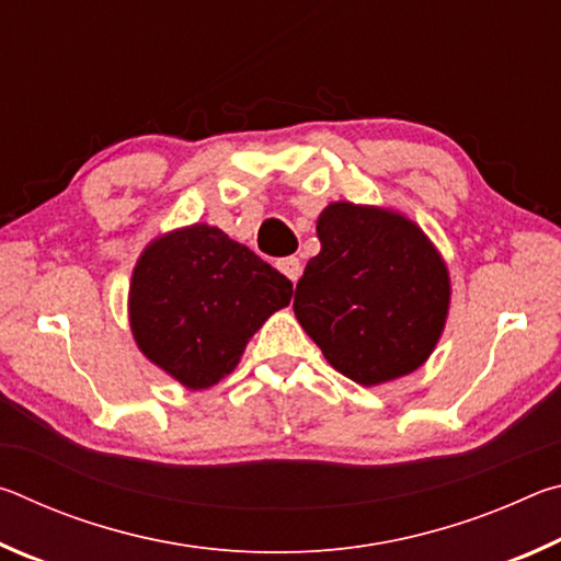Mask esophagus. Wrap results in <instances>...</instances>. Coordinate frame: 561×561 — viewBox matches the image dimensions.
I'll return each mask as SVG.
<instances>
[{
    "label": "esophagus",
    "instance_id": "esophagus-1",
    "mask_svg": "<svg viewBox=\"0 0 561 561\" xmlns=\"http://www.w3.org/2000/svg\"><path fill=\"white\" fill-rule=\"evenodd\" d=\"M277 270L287 277L291 284H297V279L301 277V262L297 257H284L277 262Z\"/></svg>",
    "mask_w": 561,
    "mask_h": 561
}]
</instances>
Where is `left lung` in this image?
Wrapping results in <instances>:
<instances>
[{
    "label": "left lung",
    "instance_id": "obj_1",
    "mask_svg": "<svg viewBox=\"0 0 561 561\" xmlns=\"http://www.w3.org/2000/svg\"><path fill=\"white\" fill-rule=\"evenodd\" d=\"M321 252L294 291V314L331 366L360 386L413 374L450 307L448 267L425 232L383 207L331 203Z\"/></svg>",
    "mask_w": 561,
    "mask_h": 561
}]
</instances>
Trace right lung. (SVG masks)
<instances>
[{
    "label": "right lung",
    "mask_w": 561,
    "mask_h": 561,
    "mask_svg": "<svg viewBox=\"0 0 561 561\" xmlns=\"http://www.w3.org/2000/svg\"><path fill=\"white\" fill-rule=\"evenodd\" d=\"M291 282L210 225L156 237L130 277L128 319L146 358L193 391L234 371L247 341L287 307Z\"/></svg>",
    "instance_id": "right-lung-1"
}]
</instances>
